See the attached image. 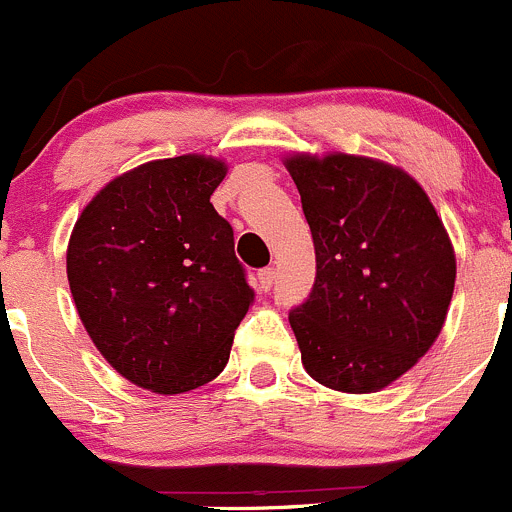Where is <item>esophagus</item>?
Here are the masks:
<instances>
[{
    "mask_svg": "<svg viewBox=\"0 0 512 512\" xmlns=\"http://www.w3.org/2000/svg\"><path fill=\"white\" fill-rule=\"evenodd\" d=\"M272 285H275V270L272 267H265V270L257 272V287H260V292H270Z\"/></svg>",
    "mask_w": 512,
    "mask_h": 512,
    "instance_id": "1",
    "label": "esophagus"
}]
</instances>
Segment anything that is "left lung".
I'll use <instances>...</instances> for the list:
<instances>
[{
    "label": "left lung",
    "mask_w": 512,
    "mask_h": 512,
    "mask_svg": "<svg viewBox=\"0 0 512 512\" xmlns=\"http://www.w3.org/2000/svg\"><path fill=\"white\" fill-rule=\"evenodd\" d=\"M317 255L309 297L289 312L302 364L347 394L389 386L431 349L456 285L448 232L421 185L347 153L285 158Z\"/></svg>",
    "instance_id": "left-lung-1"
}]
</instances>
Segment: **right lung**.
<instances>
[{
	"instance_id": "obj_1",
	"label": "right lung",
	"mask_w": 512,
	"mask_h": 512,
	"mask_svg": "<svg viewBox=\"0 0 512 512\" xmlns=\"http://www.w3.org/2000/svg\"><path fill=\"white\" fill-rule=\"evenodd\" d=\"M227 165L188 153L113 178L76 220L66 275L103 359L156 394L213 381L250 309L232 227L210 203Z\"/></svg>"
}]
</instances>
